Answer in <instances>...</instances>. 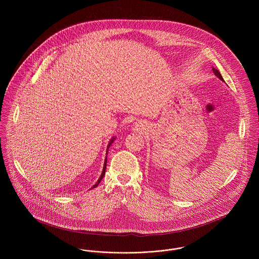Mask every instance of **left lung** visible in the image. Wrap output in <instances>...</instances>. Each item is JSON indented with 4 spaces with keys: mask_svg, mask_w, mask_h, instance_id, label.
Listing matches in <instances>:
<instances>
[{
    "mask_svg": "<svg viewBox=\"0 0 259 259\" xmlns=\"http://www.w3.org/2000/svg\"><path fill=\"white\" fill-rule=\"evenodd\" d=\"M212 72H213V74H215L220 79H222V81H224L223 78H222V74H221V73H220L215 68H212Z\"/></svg>",
    "mask_w": 259,
    "mask_h": 259,
    "instance_id": "left-lung-1",
    "label": "left lung"
}]
</instances>
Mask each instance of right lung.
Listing matches in <instances>:
<instances>
[{
    "mask_svg": "<svg viewBox=\"0 0 259 259\" xmlns=\"http://www.w3.org/2000/svg\"><path fill=\"white\" fill-rule=\"evenodd\" d=\"M115 140V138L114 137H112V139L111 140V142L109 143V146H108V149H107V152H108V150H109V148L111 147V144L113 143V141ZM107 155H108V153H107ZM106 168H107V157H106V159H105V163H104V168H103V172H102V175H101V177L99 178L98 182L96 183V185H93V187H91V188H94V187H97L98 186L99 184H100V182H101V180L103 179V177L105 176V172H106Z\"/></svg>",
    "mask_w": 259,
    "mask_h": 259,
    "instance_id": "right-lung-1",
    "label": "right lung"
}]
</instances>
